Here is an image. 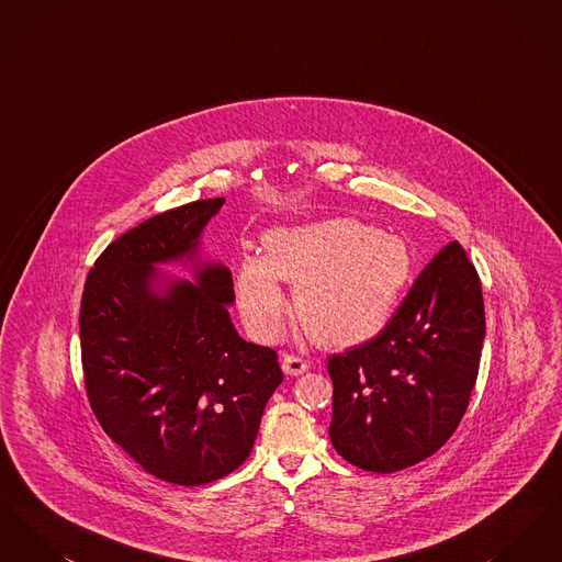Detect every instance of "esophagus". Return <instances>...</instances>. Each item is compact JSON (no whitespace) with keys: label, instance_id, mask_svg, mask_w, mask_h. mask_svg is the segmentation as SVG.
I'll list each match as a JSON object with an SVG mask.
<instances>
[{"label":"esophagus","instance_id":"obj_1","mask_svg":"<svg viewBox=\"0 0 562 562\" xmlns=\"http://www.w3.org/2000/svg\"><path fill=\"white\" fill-rule=\"evenodd\" d=\"M282 369H284V373L296 376V374H303L307 371V362L303 358L294 356V353H284L282 356Z\"/></svg>","mask_w":562,"mask_h":562}]
</instances>
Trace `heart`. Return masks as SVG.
Returning a JSON list of instances; mask_svg holds the SVG:
<instances>
[{
    "label": "heart",
    "mask_w": 562,
    "mask_h": 562,
    "mask_svg": "<svg viewBox=\"0 0 562 562\" xmlns=\"http://www.w3.org/2000/svg\"><path fill=\"white\" fill-rule=\"evenodd\" d=\"M411 263L401 238L351 216L280 227L269 232L263 259L241 263V316L261 339H276L286 314L278 282H286L294 286L296 322L312 341L356 346L387 321Z\"/></svg>",
    "instance_id": "b5f03b06"
}]
</instances>
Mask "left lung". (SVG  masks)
I'll return each mask as SVG.
<instances>
[{"instance_id": "left-lung-1", "label": "left lung", "mask_w": 562, "mask_h": 562, "mask_svg": "<svg viewBox=\"0 0 562 562\" xmlns=\"http://www.w3.org/2000/svg\"><path fill=\"white\" fill-rule=\"evenodd\" d=\"M481 278L459 241L440 248L394 316L362 346L330 356V442L356 468L398 472L459 426L479 376Z\"/></svg>"}]
</instances>
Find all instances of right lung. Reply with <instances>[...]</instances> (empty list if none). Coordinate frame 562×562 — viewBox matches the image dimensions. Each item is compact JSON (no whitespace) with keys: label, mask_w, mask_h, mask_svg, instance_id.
<instances>
[{"label":"right lung","mask_w":562,"mask_h":562,"mask_svg":"<svg viewBox=\"0 0 562 562\" xmlns=\"http://www.w3.org/2000/svg\"><path fill=\"white\" fill-rule=\"evenodd\" d=\"M225 198L156 214L111 241L88 271L80 307L90 408L126 453L161 481L198 486L240 468L284 374L276 349L246 344L227 314L229 269L149 291L154 263L191 252Z\"/></svg>","instance_id":"add662e5"}]
</instances>
